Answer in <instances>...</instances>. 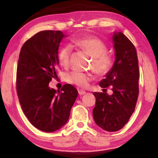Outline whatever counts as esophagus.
Segmentation results:
<instances>
[{
  "mask_svg": "<svg viewBox=\"0 0 158 158\" xmlns=\"http://www.w3.org/2000/svg\"><path fill=\"white\" fill-rule=\"evenodd\" d=\"M78 92H79V95H84V94H86V92H85L84 90H81V89L78 90Z\"/></svg>",
  "mask_w": 158,
  "mask_h": 158,
  "instance_id": "1",
  "label": "esophagus"
}]
</instances>
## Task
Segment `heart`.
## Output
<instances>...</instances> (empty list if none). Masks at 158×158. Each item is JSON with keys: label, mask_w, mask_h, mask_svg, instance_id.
<instances>
[{"label": "heart", "mask_w": 158, "mask_h": 158, "mask_svg": "<svg viewBox=\"0 0 158 158\" xmlns=\"http://www.w3.org/2000/svg\"><path fill=\"white\" fill-rule=\"evenodd\" d=\"M73 43L93 57L91 68L98 75L105 76L112 70L114 65V59L107 52L108 47L102 40L92 36H85L76 39ZM71 51L70 45H64L60 49L58 59L61 66L67 67L69 64ZM93 78L92 74L79 71L69 72L65 76V79L68 83L79 88L88 86Z\"/></svg>", "instance_id": "heart-1"}]
</instances>
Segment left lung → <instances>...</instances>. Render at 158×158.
<instances>
[{
    "instance_id": "1",
    "label": "left lung",
    "mask_w": 158,
    "mask_h": 158,
    "mask_svg": "<svg viewBox=\"0 0 158 158\" xmlns=\"http://www.w3.org/2000/svg\"><path fill=\"white\" fill-rule=\"evenodd\" d=\"M116 60L112 70L99 83L103 92H94L93 117L107 131L120 130L129 120L139 95V70L135 47L122 32L113 36ZM110 87L111 95L106 94Z\"/></svg>"
}]
</instances>
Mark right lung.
<instances>
[{
    "instance_id": "right-lung-1",
    "label": "right lung",
    "mask_w": 158,
    "mask_h": 158,
    "mask_svg": "<svg viewBox=\"0 0 158 158\" xmlns=\"http://www.w3.org/2000/svg\"><path fill=\"white\" fill-rule=\"evenodd\" d=\"M64 34L60 30L41 31L23 44L16 73V90L23 112L30 123L44 132L59 129L68 122L78 96L72 85L56 91L49 83L56 77L58 50Z\"/></svg>"
}]
</instances>
